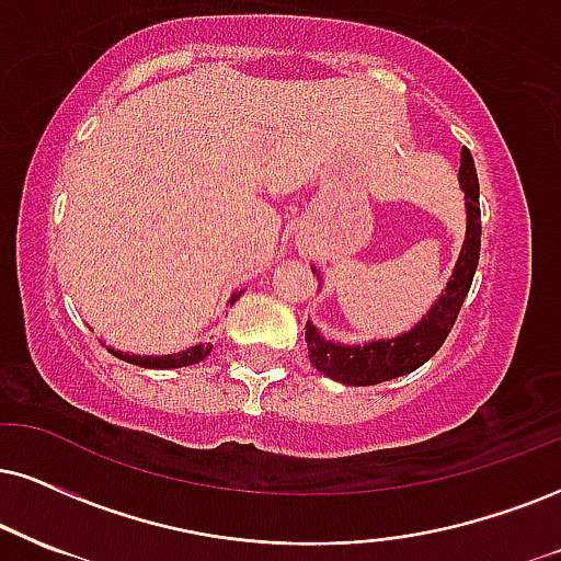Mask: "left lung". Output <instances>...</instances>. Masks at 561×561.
<instances>
[{"instance_id": "left-lung-1", "label": "left lung", "mask_w": 561, "mask_h": 561, "mask_svg": "<svg viewBox=\"0 0 561 561\" xmlns=\"http://www.w3.org/2000/svg\"><path fill=\"white\" fill-rule=\"evenodd\" d=\"M460 190L466 192V241H462L460 257L455 262L453 275H449L445 294L432 304L424 320L416 328L398 337L387 341H371L364 345H341L333 341H324L320 330L312 322H307V341L309 362L320 375L335 379L343 385H377L387 379L403 377L408 371L419 369L428 358L439 351V345L447 341L449 330L458 320L462 301H466L471 283L479 265L481 252V207H479V176L471 150L462 148L460 153ZM312 273L317 270L312 267Z\"/></svg>"}]
</instances>
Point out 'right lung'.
Wrapping results in <instances>:
<instances>
[{"instance_id": "add662e5", "label": "right lung", "mask_w": 561, "mask_h": 561, "mask_svg": "<svg viewBox=\"0 0 561 561\" xmlns=\"http://www.w3.org/2000/svg\"><path fill=\"white\" fill-rule=\"evenodd\" d=\"M241 294H233L231 301H237ZM116 358H122V362L127 364H135V366H145V369H179V366H190V364H197L203 362V358L210 354L213 345H192V348L182 351V354H169V356H135V354H124V351H114L108 348Z\"/></svg>"}]
</instances>
